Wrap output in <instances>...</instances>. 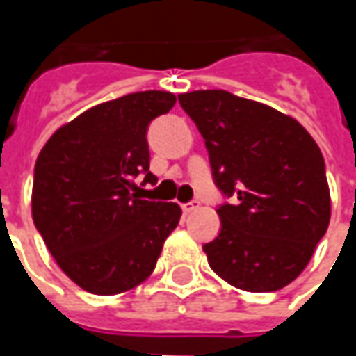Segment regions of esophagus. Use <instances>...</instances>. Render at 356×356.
<instances>
[{
    "label": "esophagus",
    "instance_id": "obj_1",
    "mask_svg": "<svg viewBox=\"0 0 356 356\" xmlns=\"http://www.w3.org/2000/svg\"><path fill=\"white\" fill-rule=\"evenodd\" d=\"M200 206H202V202H200V200H192V202H188V204H182V212L184 213L194 212V210H198Z\"/></svg>",
    "mask_w": 356,
    "mask_h": 356
}]
</instances>
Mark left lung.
I'll return each instance as SVG.
<instances>
[{
  "label": "left lung",
  "instance_id": "left-lung-1",
  "mask_svg": "<svg viewBox=\"0 0 356 356\" xmlns=\"http://www.w3.org/2000/svg\"><path fill=\"white\" fill-rule=\"evenodd\" d=\"M206 140L216 186L238 204L218 208L220 236L204 245L229 285L267 293L307 267L331 220L325 160L293 117L227 90L178 95Z\"/></svg>",
  "mask_w": 356,
  "mask_h": 356
}]
</instances>
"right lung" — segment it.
<instances>
[{
  "mask_svg": "<svg viewBox=\"0 0 356 356\" xmlns=\"http://www.w3.org/2000/svg\"><path fill=\"white\" fill-rule=\"evenodd\" d=\"M176 97L130 92L97 104L55 130L35 162L31 213L65 275L85 291L117 295L150 277L182 210L140 200L134 178L148 170V124Z\"/></svg>",
  "mask_w": 356,
  "mask_h": 356,
  "instance_id": "1",
  "label": "right lung"
}]
</instances>
